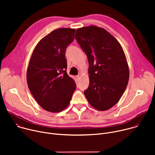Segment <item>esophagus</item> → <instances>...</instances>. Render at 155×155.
<instances>
[{"label": "esophagus", "mask_w": 155, "mask_h": 155, "mask_svg": "<svg viewBox=\"0 0 155 155\" xmlns=\"http://www.w3.org/2000/svg\"><path fill=\"white\" fill-rule=\"evenodd\" d=\"M75 78H76V79H77V80H78V79H79V78H80V76H79V75H77V76L75 77Z\"/></svg>", "instance_id": "34e87169"}]
</instances>
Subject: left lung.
Segmentation results:
<instances>
[{
	"label": "left lung",
	"mask_w": 155,
	"mask_h": 155,
	"mask_svg": "<svg viewBox=\"0 0 155 155\" xmlns=\"http://www.w3.org/2000/svg\"><path fill=\"white\" fill-rule=\"evenodd\" d=\"M75 38L89 62L90 84L84 94L94 108L107 110L119 101L128 83L123 50L112 35L94 26L77 29Z\"/></svg>",
	"instance_id": "obj_1"
}]
</instances>
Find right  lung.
<instances>
[{"instance_id":"right-lung-1","label":"right lung","mask_w":155,"mask_h":155,"mask_svg":"<svg viewBox=\"0 0 155 155\" xmlns=\"http://www.w3.org/2000/svg\"><path fill=\"white\" fill-rule=\"evenodd\" d=\"M75 30L56 29L35 47L27 71L29 89L38 104L51 112L67 107L76 89L74 79L66 72L65 51L74 41Z\"/></svg>"}]
</instances>
